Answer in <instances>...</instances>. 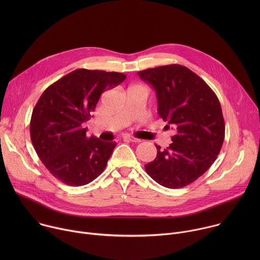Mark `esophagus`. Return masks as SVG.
<instances>
[{"label":"esophagus","instance_id":"esophagus-1","mask_svg":"<svg viewBox=\"0 0 260 260\" xmlns=\"http://www.w3.org/2000/svg\"><path fill=\"white\" fill-rule=\"evenodd\" d=\"M122 138H123V140H126V141H129V142H135V143H138V142L141 141L140 139H137V138H135L133 136H129V135H125Z\"/></svg>","mask_w":260,"mask_h":260}]
</instances>
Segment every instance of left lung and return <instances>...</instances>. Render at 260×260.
Masks as SVG:
<instances>
[{"label":"left lung","mask_w":260,"mask_h":260,"mask_svg":"<svg viewBox=\"0 0 260 260\" xmlns=\"http://www.w3.org/2000/svg\"><path fill=\"white\" fill-rule=\"evenodd\" d=\"M157 98V113L176 129L165 150L156 145L155 159L145 170L168 188H181L196 181L215 161L224 141L225 125L219 100L196 73L180 64L138 72Z\"/></svg>","instance_id":"left-lung-1"}]
</instances>
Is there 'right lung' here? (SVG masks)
<instances>
[{"instance_id": "add662e5", "label": "right lung", "mask_w": 260, "mask_h": 260, "mask_svg": "<svg viewBox=\"0 0 260 260\" xmlns=\"http://www.w3.org/2000/svg\"><path fill=\"white\" fill-rule=\"evenodd\" d=\"M122 73L78 69L49 87L37 102L29 132L46 169L70 186H82L105 170L116 146L86 136V122L101 94L124 81Z\"/></svg>"}]
</instances>
